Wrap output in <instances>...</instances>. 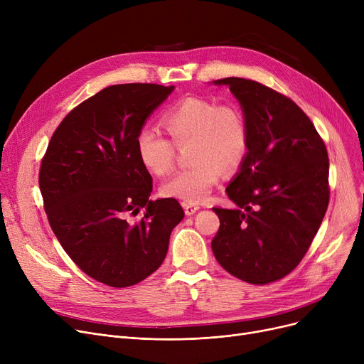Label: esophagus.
Instances as JSON below:
<instances>
[{"mask_svg":"<svg viewBox=\"0 0 364 364\" xmlns=\"http://www.w3.org/2000/svg\"><path fill=\"white\" fill-rule=\"evenodd\" d=\"M183 208H184V213H186V215H193V214H196L199 209H200V206L199 205H196V203H183Z\"/></svg>","mask_w":364,"mask_h":364,"instance_id":"1","label":"esophagus"}]
</instances>
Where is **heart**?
<instances>
[{
	"mask_svg": "<svg viewBox=\"0 0 364 364\" xmlns=\"http://www.w3.org/2000/svg\"><path fill=\"white\" fill-rule=\"evenodd\" d=\"M162 124L177 146L192 143L188 158L193 162L162 184L161 192L166 198L202 202L220 181L223 171H236L246 158L250 128L235 105L192 95L166 110ZM174 143L156 129L143 128L136 137L139 161L153 174L164 176L174 166Z\"/></svg>",
	"mask_w": 364,
	"mask_h": 364,
	"instance_id": "1",
	"label": "heart"
}]
</instances>
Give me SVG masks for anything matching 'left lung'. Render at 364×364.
I'll use <instances>...</instances> for the list:
<instances>
[{
  "label": "left lung",
  "mask_w": 364,
  "mask_h": 364,
  "mask_svg": "<svg viewBox=\"0 0 364 364\" xmlns=\"http://www.w3.org/2000/svg\"><path fill=\"white\" fill-rule=\"evenodd\" d=\"M250 128V146L225 192L232 209L213 208L220 228L213 252L235 277L265 284L289 274L329 205L328 150L291 99L259 82L224 78Z\"/></svg>",
  "instance_id": "1"
}]
</instances>
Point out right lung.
I'll list each match as a JSON object with an SVG mask.
<instances>
[{"label":"right lung","instance_id":"obj_1","mask_svg":"<svg viewBox=\"0 0 364 364\" xmlns=\"http://www.w3.org/2000/svg\"><path fill=\"white\" fill-rule=\"evenodd\" d=\"M174 88H103L57 127L41 162L40 190L55 237L85 274L112 288L156 272L184 218L176 199H149L151 177L136 151L139 131ZM140 210L139 222L127 218Z\"/></svg>","mask_w":364,"mask_h":364}]
</instances>
